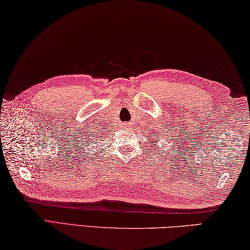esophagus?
I'll return each mask as SVG.
<instances>
[{
	"mask_svg": "<svg viewBox=\"0 0 250 250\" xmlns=\"http://www.w3.org/2000/svg\"><path fill=\"white\" fill-rule=\"evenodd\" d=\"M124 126H129V124H124Z\"/></svg>",
	"mask_w": 250,
	"mask_h": 250,
	"instance_id": "esophagus-1",
	"label": "esophagus"
}]
</instances>
